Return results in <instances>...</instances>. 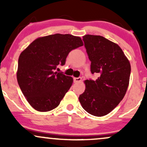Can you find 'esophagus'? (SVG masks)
I'll use <instances>...</instances> for the list:
<instances>
[{
    "mask_svg": "<svg viewBox=\"0 0 147 147\" xmlns=\"http://www.w3.org/2000/svg\"><path fill=\"white\" fill-rule=\"evenodd\" d=\"M82 82V77H75L74 78V82L75 83H77V82Z\"/></svg>",
    "mask_w": 147,
    "mask_h": 147,
    "instance_id": "esophagus-1",
    "label": "esophagus"
}]
</instances>
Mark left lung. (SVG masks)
Returning <instances> with one entry per match:
<instances>
[{"mask_svg": "<svg viewBox=\"0 0 147 147\" xmlns=\"http://www.w3.org/2000/svg\"><path fill=\"white\" fill-rule=\"evenodd\" d=\"M84 45L96 80H85V90L79 100L90 115L102 117L111 113L122 100L129 84L131 64L122 48L104 36L86 34Z\"/></svg>", "mask_w": 147, "mask_h": 147, "instance_id": "8db88e82", "label": "left lung"}]
</instances>
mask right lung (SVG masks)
Segmentation results:
<instances>
[{"label": "right lung", "mask_w": 147, "mask_h": 147, "mask_svg": "<svg viewBox=\"0 0 147 147\" xmlns=\"http://www.w3.org/2000/svg\"><path fill=\"white\" fill-rule=\"evenodd\" d=\"M84 45L79 36L55 34L38 37L21 52L16 72L18 84L35 110L47 112L59 105L73 79L55 71L69 52Z\"/></svg>", "instance_id": "add662e5"}]
</instances>
